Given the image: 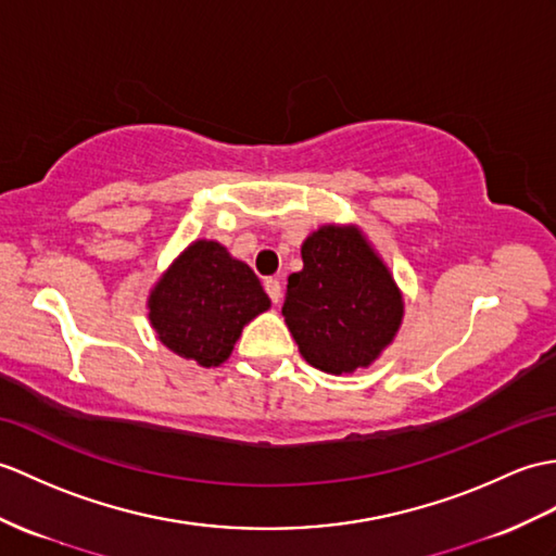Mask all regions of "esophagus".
Masks as SVG:
<instances>
[{
    "label": "esophagus",
    "instance_id": "obj_1",
    "mask_svg": "<svg viewBox=\"0 0 556 556\" xmlns=\"http://www.w3.org/2000/svg\"><path fill=\"white\" fill-rule=\"evenodd\" d=\"M263 287H265V291H267L269 299H273V303L277 305V303L281 301V283H279V279H275V277H267V279L263 281Z\"/></svg>",
    "mask_w": 556,
    "mask_h": 556
}]
</instances>
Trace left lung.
<instances>
[{
    "label": "left lung",
    "instance_id": "left-lung-1",
    "mask_svg": "<svg viewBox=\"0 0 556 556\" xmlns=\"http://www.w3.org/2000/svg\"><path fill=\"white\" fill-rule=\"evenodd\" d=\"M281 315L305 363L329 374L369 367L391 345L405 303L357 227L325 225L301 247Z\"/></svg>",
    "mask_w": 556,
    "mask_h": 556
}]
</instances>
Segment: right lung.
<instances>
[{
  "mask_svg": "<svg viewBox=\"0 0 556 556\" xmlns=\"http://www.w3.org/2000/svg\"><path fill=\"white\" fill-rule=\"evenodd\" d=\"M269 307L253 269L223 243L199 239L167 267L149 295L159 341L201 367H217L235 351L241 329Z\"/></svg>",
  "mask_w": 556,
  "mask_h": 556,
  "instance_id": "obj_1",
  "label": "right lung"
}]
</instances>
